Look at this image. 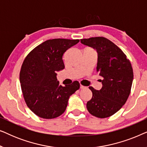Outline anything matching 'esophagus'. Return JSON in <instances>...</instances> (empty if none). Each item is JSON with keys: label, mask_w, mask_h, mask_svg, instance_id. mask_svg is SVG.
Masks as SVG:
<instances>
[{"label": "esophagus", "mask_w": 147, "mask_h": 147, "mask_svg": "<svg viewBox=\"0 0 147 147\" xmlns=\"http://www.w3.org/2000/svg\"><path fill=\"white\" fill-rule=\"evenodd\" d=\"M86 87H85V86H82V85H80V89H84V88H86Z\"/></svg>", "instance_id": "obj_1"}]
</instances>
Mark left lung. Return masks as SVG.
I'll list each match as a JSON object with an SVG mask.
<instances>
[{"instance_id": "1", "label": "left lung", "mask_w": 147, "mask_h": 147, "mask_svg": "<svg viewBox=\"0 0 147 147\" xmlns=\"http://www.w3.org/2000/svg\"><path fill=\"white\" fill-rule=\"evenodd\" d=\"M80 41L96 50V70L102 77L100 80L102 84L100 90L89 87L92 98L87 102V109L96 117H109L122 107L130 95L133 81L131 63L123 51L105 37H91Z\"/></svg>"}]
</instances>
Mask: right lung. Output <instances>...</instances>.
Masks as SVG:
<instances>
[{"instance_id":"add662e5","label":"right lung","mask_w":147,"mask_h":147,"mask_svg":"<svg viewBox=\"0 0 147 147\" xmlns=\"http://www.w3.org/2000/svg\"><path fill=\"white\" fill-rule=\"evenodd\" d=\"M79 39H53L33 49L24 60L20 71V82L28 107L42 118H57L65 112L68 100L80 84L74 81L62 86L56 72L64 69L63 55Z\"/></svg>"}]
</instances>
